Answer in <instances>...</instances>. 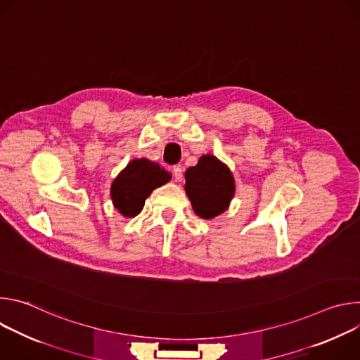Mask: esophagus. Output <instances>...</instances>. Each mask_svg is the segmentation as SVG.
Wrapping results in <instances>:
<instances>
[{"mask_svg":"<svg viewBox=\"0 0 360 360\" xmlns=\"http://www.w3.org/2000/svg\"><path fill=\"white\" fill-rule=\"evenodd\" d=\"M172 174H174L175 181H178V182H181V181H182L184 175H182V168H181V165H175V167H174V169H172Z\"/></svg>","mask_w":360,"mask_h":360,"instance_id":"esophagus-1","label":"esophagus"}]
</instances>
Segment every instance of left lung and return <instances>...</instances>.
I'll use <instances>...</instances> for the list:
<instances>
[{
	"instance_id": "obj_1",
	"label": "left lung",
	"mask_w": 360,
	"mask_h": 360,
	"mask_svg": "<svg viewBox=\"0 0 360 360\" xmlns=\"http://www.w3.org/2000/svg\"><path fill=\"white\" fill-rule=\"evenodd\" d=\"M185 191L193 211L203 219L222 214L235 193L231 171L215 157L203 155L198 165L185 171Z\"/></svg>"
}]
</instances>
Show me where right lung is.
<instances>
[{
    "mask_svg": "<svg viewBox=\"0 0 360 360\" xmlns=\"http://www.w3.org/2000/svg\"><path fill=\"white\" fill-rule=\"evenodd\" d=\"M171 179V174L145 158L131 161L111 186L115 208L127 218L136 217L150 192Z\"/></svg>",
    "mask_w": 360,
    "mask_h": 360,
    "instance_id": "1",
    "label": "right lung"
}]
</instances>
